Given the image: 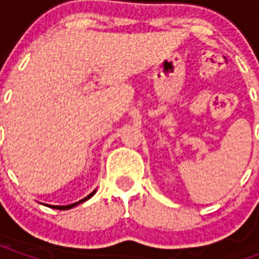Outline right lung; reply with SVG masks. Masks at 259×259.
<instances>
[{
  "label": "right lung",
  "mask_w": 259,
  "mask_h": 259,
  "mask_svg": "<svg viewBox=\"0 0 259 259\" xmlns=\"http://www.w3.org/2000/svg\"><path fill=\"white\" fill-rule=\"evenodd\" d=\"M94 193H96V191H93V193H91L90 195H87V197H85V198H83V200L77 201V202H74V204H70V205H65V206L53 205V206H51V208H55V209H70V208H73V206H76V205H77V204H80V202H84L85 200H89V198H91V197H93V195H94Z\"/></svg>",
  "instance_id": "obj_1"
}]
</instances>
